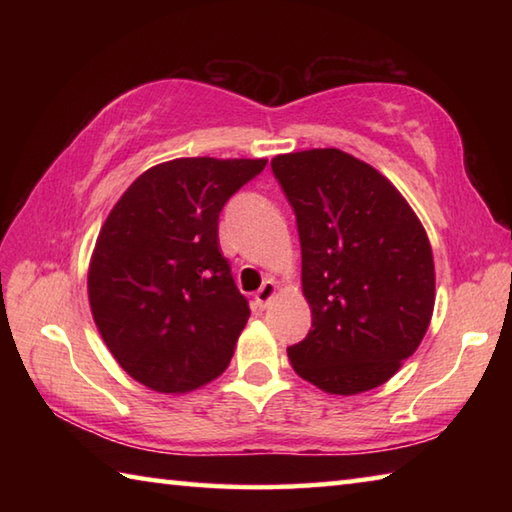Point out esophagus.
I'll return each mask as SVG.
<instances>
[{"instance_id": "34e87169", "label": "esophagus", "mask_w": 512, "mask_h": 512, "mask_svg": "<svg viewBox=\"0 0 512 512\" xmlns=\"http://www.w3.org/2000/svg\"><path fill=\"white\" fill-rule=\"evenodd\" d=\"M275 295H277V284H275L273 279H266L264 284H262V288L255 292V306L262 308V310L268 308L270 301L275 299Z\"/></svg>"}]
</instances>
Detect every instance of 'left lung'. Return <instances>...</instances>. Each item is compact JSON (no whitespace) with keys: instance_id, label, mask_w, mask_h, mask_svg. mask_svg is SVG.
<instances>
[{"instance_id":"obj_1","label":"left lung","mask_w":512,"mask_h":512,"mask_svg":"<svg viewBox=\"0 0 512 512\" xmlns=\"http://www.w3.org/2000/svg\"><path fill=\"white\" fill-rule=\"evenodd\" d=\"M270 167L297 215L312 312L306 339L288 347L292 369L339 396L387 383L431 323L427 231L383 173L341 149L281 154Z\"/></svg>"}]
</instances>
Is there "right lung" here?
I'll list each match as a JSON object with an SVG mask.
<instances>
[{
    "label": "right lung",
    "instance_id": "right-lung-1",
    "mask_svg": "<svg viewBox=\"0 0 512 512\" xmlns=\"http://www.w3.org/2000/svg\"><path fill=\"white\" fill-rule=\"evenodd\" d=\"M266 160L176 158L147 169L96 239L88 297L125 372L160 394L220 376L250 317L220 253L217 220Z\"/></svg>",
    "mask_w": 512,
    "mask_h": 512
}]
</instances>
